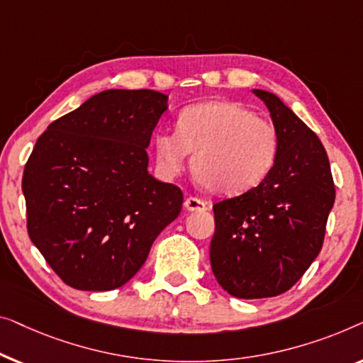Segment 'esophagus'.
<instances>
[{"label": "esophagus", "mask_w": 363, "mask_h": 363, "mask_svg": "<svg viewBox=\"0 0 363 363\" xmlns=\"http://www.w3.org/2000/svg\"><path fill=\"white\" fill-rule=\"evenodd\" d=\"M184 207L187 208V211L191 212H197V211H207L208 208V203L206 201H202V199H197V197H187L186 201H184Z\"/></svg>", "instance_id": "obj_1"}]
</instances>
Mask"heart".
Wrapping results in <instances>:
<instances>
[{
    "instance_id": "b5f03b06",
    "label": "heart",
    "mask_w": 363,
    "mask_h": 363,
    "mask_svg": "<svg viewBox=\"0 0 363 363\" xmlns=\"http://www.w3.org/2000/svg\"><path fill=\"white\" fill-rule=\"evenodd\" d=\"M157 172L172 179L192 167L208 191L247 192L272 171L278 152V133L272 121L227 100L203 101L184 108L176 131H157L152 138Z\"/></svg>"
}]
</instances>
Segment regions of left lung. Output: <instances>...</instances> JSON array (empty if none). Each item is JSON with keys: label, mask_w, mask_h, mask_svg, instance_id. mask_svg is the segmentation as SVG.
I'll use <instances>...</instances> for the list:
<instances>
[{"label": "left lung", "mask_w": 363, "mask_h": 363, "mask_svg": "<svg viewBox=\"0 0 363 363\" xmlns=\"http://www.w3.org/2000/svg\"><path fill=\"white\" fill-rule=\"evenodd\" d=\"M278 133L277 160L259 186L213 206V277L242 299L293 288L323 248L335 201L328 152L315 133L274 94L253 90Z\"/></svg>", "instance_id": "obj_1"}]
</instances>
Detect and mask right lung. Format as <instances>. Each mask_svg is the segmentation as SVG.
I'll return each instance as SVG.
<instances>
[{
	"mask_svg": "<svg viewBox=\"0 0 363 363\" xmlns=\"http://www.w3.org/2000/svg\"><path fill=\"white\" fill-rule=\"evenodd\" d=\"M166 108L160 91L105 90L35 141L23 172L28 233L70 288L130 281L181 213V189L147 172L146 147Z\"/></svg>",
	"mask_w": 363,
	"mask_h": 363,
	"instance_id": "right-lung-1",
	"label": "right lung"
}]
</instances>
